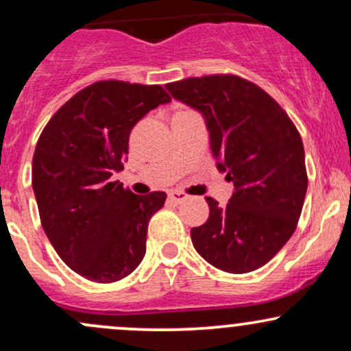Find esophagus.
I'll list each match as a JSON object with an SVG mask.
<instances>
[{
	"mask_svg": "<svg viewBox=\"0 0 351 351\" xmlns=\"http://www.w3.org/2000/svg\"><path fill=\"white\" fill-rule=\"evenodd\" d=\"M168 198H170L173 203H181V201L186 199L188 196L184 195L183 191H178V189H171V191L168 193Z\"/></svg>",
	"mask_w": 351,
	"mask_h": 351,
	"instance_id": "34e87169",
	"label": "esophagus"
}]
</instances>
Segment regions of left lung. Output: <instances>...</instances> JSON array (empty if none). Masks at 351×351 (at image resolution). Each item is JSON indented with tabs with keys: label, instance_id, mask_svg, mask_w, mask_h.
<instances>
[{
	"label": "left lung",
	"instance_id": "1",
	"mask_svg": "<svg viewBox=\"0 0 351 351\" xmlns=\"http://www.w3.org/2000/svg\"><path fill=\"white\" fill-rule=\"evenodd\" d=\"M167 88L204 115L217 168L234 184L224 208L208 196L209 217L191 229L193 245L224 272L263 267L291 239L304 206L308 178L299 130L267 92L239 75L188 77Z\"/></svg>",
	"mask_w": 351,
	"mask_h": 351
}]
</instances>
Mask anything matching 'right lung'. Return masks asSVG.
Returning <instances> with one entry per match:
<instances>
[{
  "label": "right lung",
  "instance_id": "obj_1",
  "mask_svg": "<svg viewBox=\"0 0 351 351\" xmlns=\"http://www.w3.org/2000/svg\"><path fill=\"white\" fill-rule=\"evenodd\" d=\"M171 97L162 86L99 80L51 117L33 156V189L47 239L74 272L108 284L132 274L147 251L148 221L167 193H132L123 170L135 123Z\"/></svg>",
  "mask_w": 351,
  "mask_h": 351
}]
</instances>
